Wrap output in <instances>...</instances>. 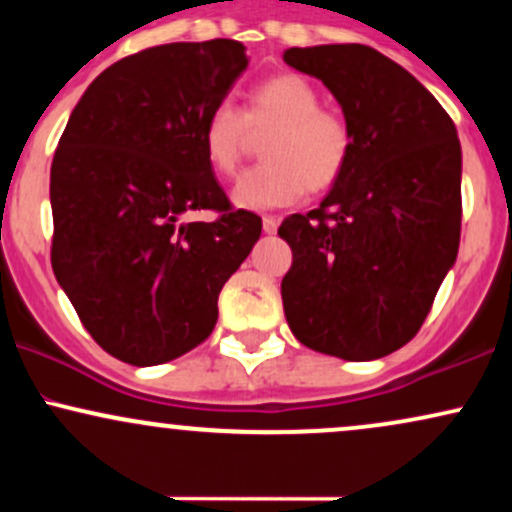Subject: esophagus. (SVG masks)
I'll list each match as a JSON object with an SVG mask.
<instances>
[{
    "instance_id": "1",
    "label": "esophagus",
    "mask_w": 512,
    "mask_h": 512,
    "mask_svg": "<svg viewBox=\"0 0 512 512\" xmlns=\"http://www.w3.org/2000/svg\"><path fill=\"white\" fill-rule=\"evenodd\" d=\"M262 228L264 233H276V228H279V219H276V216H262Z\"/></svg>"
}]
</instances>
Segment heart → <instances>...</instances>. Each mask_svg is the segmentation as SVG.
<instances>
[{
	"instance_id": "obj_1",
	"label": "heart",
	"mask_w": 512,
	"mask_h": 512,
	"mask_svg": "<svg viewBox=\"0 0 512 512\" xmlns=\"http://www.w3.org/2000/svg\"><path fill=\"white\" fill-rule=\"evenodd\" d=\"M252 134L262 137L264 163L245 170L233 187L240 209H276L325 192L342 180L354 154V129L334 108L320 105V91L301 74L284 72L260 81L243 110L219 103L202 125V151L221 178L236 173Z\"/></svg>"
}]
</instances>
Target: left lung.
I'll return each instance as SVG.
<instances>
[{"mask_svg": "<svg viewBox=\"0 0 512 512\" xmlns=\"http://www.w3.org/2000/svg\"><path fill=\"white\" fill-rule=\"evenodd\" d=\"M354 129L342 180L308 214L281 221L291 269L281 298L308 349L373 361L416 337L460 248L462 151L431 93L368 45L291 48Z\"/></svg>", "mask_w": 512, "mask_h": 512, "instance_id": "1", "label": "left lung"}]
</instances>
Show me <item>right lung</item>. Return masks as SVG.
Returning a JSON list of instances; mask_svg holds the SVG:
<instances>
[{"instance_id": "add662e5", "label": "right lung", "mask_w": 512, "mask_h": 512, "mask_svg": "<svg viewBox=\"0 0 512 512\" xmlns=\"http://www.w3.org/2000/svg\"><path fill=\"white\" fill-rule=\"evenodd\" d=\"M248 67L243 43H168L86 88L50 170L57 281L110 356L158 366L195 349L262 219L233 209L202 151L204 117ZM214 222H187L192 210Z\"/></svg>"}]
</instances>
